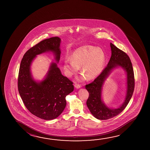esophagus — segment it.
<instances>
[{
  "instance_id": "34e87169",
  "label": "esophagus",
  "mask_w": 150,
  "mask_h": 150,
  "mask_svg": "<svg viewBox=\"0 0 150 150\" xmlns=\"http://www.w3.org/2000/svg\"><path fill=\"white\" fill-rule=\"evenodd\" d=\"M74 86H75V88L77 89H79V88H81V86L79 85V83H75Z\"/></svg>"
}]
</instances>
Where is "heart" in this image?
<instances>
[{"mask_svg":"<svg viewBox=\"0 0 150 150\" xmlns=\"http://www.w3.org/2000/svg\"><path fill=\"white\" fill-rule=\"evenodd\" d=\"M106 61V54L100 48L91 45H85L76 49L71 54V59L67 58L64 60L65 73L71 77L77 73L79 67L83 74L81 79L85 77L89 80L96 79L103 71Z\"/></svg>","mask_w":150,"mask_h":150,"instance_id":"heart-1","label":"heart"}]
</instances>
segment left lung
<instances>
[{"label": "left lung", "instance_id": "8db88e82", "mask_svg": "<svg viewBox=\"0 0 150 150\" xmlns=\"http://www.w3.org/2000/svg\"><path fill=\"white\" fill-rule=\"evenodd\" d=\"M111 56L107 66L92 83L86 85L88 91V98L86 104L91 113L99 120H107L118 115L128 105L132 96L134 89V76L132 64L130 58L125 52L118 49L110 43ZM118 67L124 69L127 73V90L125 100L119 108L112 109L108 108L101 99L102 87L106 78L110 71Z\"/></svg>", "mask_w": 150, "mask_h": 150}]
</instances>
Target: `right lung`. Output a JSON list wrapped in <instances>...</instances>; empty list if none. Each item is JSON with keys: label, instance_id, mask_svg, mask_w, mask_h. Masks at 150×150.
<instances>
[{"label": "right lung", "instance_id": "obj_1", "mask_svg": "<svg viewBox=\"0 0 150 150\" xmlns=\"http://www.w3.org/2000/svg\"><path fill=\"white\" fill-rule=\"evenodd\" d=\"M61 39L52 37L41 41L28 50L20 63L18 88L25 106L37 117L49 120L57 118L67 105L66 96L74 91L73 83L62 74L56 63L52 62L44 80L35 81L30 67L37 55L46 52L54 53L59 63Z\"/></svg>", "mask_w": 150, "mask_h": 150}]
</instances>
